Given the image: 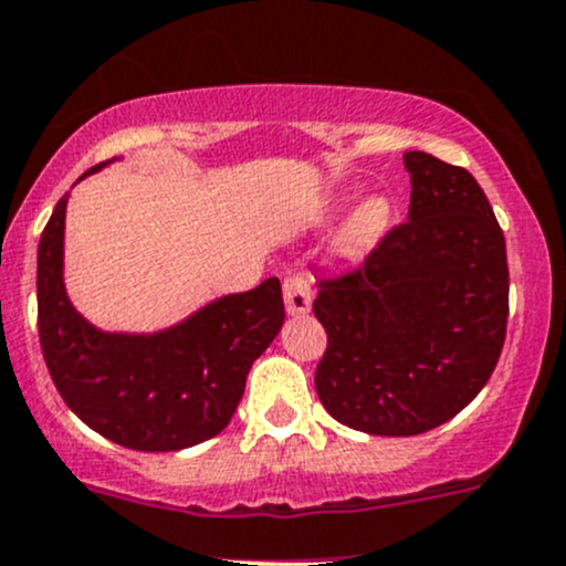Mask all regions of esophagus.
Returning a JSON list of instances; mask_svg holds the SVG:
<instances>
[{"label":"esophagus","instance_id":"1","mask_svg":"<svg viewBox=\"0 0 566 566\" xmlns=\"http://www.w3.org/2000/svg\"><path fill=\"white\" fill-rule=\"evenodd\" d=\"M283 302L285 313L289 315H304L310 313L313 304V294H310V283L302 275H289L283 281Z\"/></svg>","mask_w":566,"mask_h":566}]
</instances>
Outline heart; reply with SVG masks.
<instances>
[{
    "mask_svg": "<svg viewBox=\"0 0 566 566\" xmlns=\"http://www.w3.org/2000/svg\"><path fill=\"white\" fill-rule=\"evenodd\" d=\"M334 202L326 206L321 219H326L328 213H334ZM392 224V202L385 195H371V198L360 200L358 208L347 216V221L342 224L339 234L334 240V251L342 259H355L364 256V253L374 251Z\"/></svg>",
    "mask_w": 566,
    "mask_h": 566,
    "instance_id": "heart-1",
    "label": "heart"
}]
</instances>
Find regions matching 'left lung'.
I'll return each mask as SVG.
<instances>
[{
    "label": "left lung",
    "mask_w": 566,
    "mask_h": 566,
    "mask_svg": "<svg viewBox=\"0 0 566 566\" xmlns=\"http://www.w3.org/2000/svg\"><path fill=\"white\" fill-rule=\"evenodd\" d=\"M409 221L313 304L328 347L315 390L328 415L371 436H417L460 415L505 342V238L484 189L424 151H406Z\"/></svg>",
    "instance_id": "8db88e82"
}]
</instances>
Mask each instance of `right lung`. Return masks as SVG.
<instances>
[{
    "label": "right lung",
    "instance_id": "add662e5",
    "mask_svg": "<svg viewBox=\"0 0 566 566\" xmlns=\"http://www.w3.org/2000/svg\"><path fill=\"white\" fill-rule=\"evenodd\" d=\"M66 202H55L36 251L40 342L61 398L87 428L136 452H179L219 436L253 360L283 326L281 281L219 296L160 332H104L77 313L63 283Z\"/></svg>",
    "mask_w": 566,
    "mask_h": 566
}]
</instances>
